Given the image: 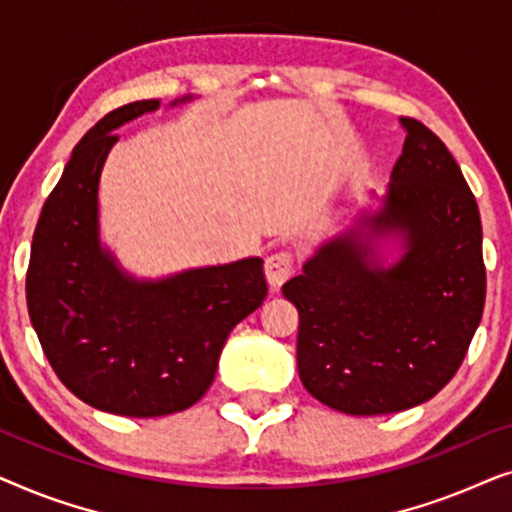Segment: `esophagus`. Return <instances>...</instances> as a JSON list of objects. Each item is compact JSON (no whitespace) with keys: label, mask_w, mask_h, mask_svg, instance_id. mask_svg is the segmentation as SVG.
I'll return each instance as SVG.
<instances>
[{"label":"esophagus","mask_w":512,"mask_h":512,"mask_svg":"<svg viewBox=\"0 0 512 512\" xmlns=\"http://www.w3.org/2000/svg\"><path fill=\"white\" fill-rule=\"evenodd\" d=\"M293 272V254L291 251H275V254H270L265 258V277H268V282L272 289H279L286 279L291 277Z\"/></svg>","instance_id":"esophagus-1"}]
</instances>
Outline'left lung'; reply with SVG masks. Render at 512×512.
<instances>
[{"label": "left lung", "instance_id": "obj_1", "mask_svg": "<svg viewBox=\"0 0 512 512\" xmlns=\"http://www.w3.org/2000/svg\"><path fill=\"white\" fill-rule=\"evenodd\" d=\"M405 128L384 207L321 244L282 286L298 307L303 387L347 415H387L429 401L452 380L485 307L482 223L447 146L419 123ZM398 234L404 256L374 261L365 235Z\"/></svg>", "mask_w": 512, "mask_h": 512}]
</instances>
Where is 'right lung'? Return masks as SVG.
<instances>
[{"label":"right lung","mask_w":512,"mask_h":512,"mask_svg":"<svg viewBox=\"0 0 512 512\" xmlns=\"http://www.w3.org/2000/svg\"><path fill=\"white\" fill-rule=\"evenodd\" d=\"M158 107L142 100L109 111L74 146L41 209L25 282L32 326L60 382L125 417L198 403L230 331L268 296L261 258L137 282L102 249L97 186L114 130Z\"/></svg>","instance_id":"right-lung-1"}]
</instances>
